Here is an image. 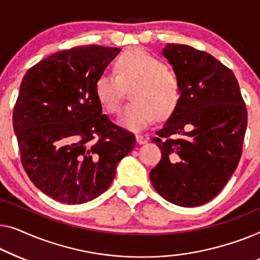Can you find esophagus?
I'll list each match as a JSON object with an SVG mask.
<instances>
[{"label": "esophagus", "mask_w": 260, "mask_h": 260, "mask_svg": "<svg viewBox=\"0 0 260 260\" xmlns=\"http://www.w3.org/2000/svg\"><path fill=\"white\" fill-rule=\"evenodd\" d=\"M147 140H148V137H146V135H144V134H137V142H138V144H140V145L146 144V142H147Z\"/></svg>", "instance_id": "esophagus-1"}]
</instances>
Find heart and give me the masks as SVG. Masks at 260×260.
<instances>
[{
    "mask_svg": "<svg viewBox=\"0 0 260 260\" xmlns=\"http://www.w3.org/2000/svg\"><path fill=\"white\" fill-rule=\"evenodd\" d=\"M115 73L98 76L95 95L106 111L118 114L125 88L135 86L131 92L133 102L123 109L120 125L142 129L156 116L167 118L177 109L181 99L180 80L160 58L142 49H128L116 58Z\"/></svg>",
    "mask_w": 260,
    "mask_h": 260,
    "instance_id": "1",
    "label": "heart"
}]
</instances>
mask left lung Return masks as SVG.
<instances>
[{
  "instance_id": "left-lung-1",
  "label": "left lung",
  "mask_w": 260,
  "mask_h": 260,
  "mask_svg": "<svg viewBox=\"0 0 260 260\" xmlns=\"http://www.w3.org/2000/svg\"><path fill=\"white\" fill-rule=\"evenodd\" d=\"M162 54L180 80L181 99L152 139L161 159L149 178L167 202L196 207L213 199L238 166L247 109L233 72L211 54L174 43Z\"/></svg>"
}]
</instances>
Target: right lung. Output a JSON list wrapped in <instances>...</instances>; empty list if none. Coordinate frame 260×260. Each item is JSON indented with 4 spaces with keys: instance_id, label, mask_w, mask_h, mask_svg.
Wrapping results in <instances>:
<instances>
[{
    "instance_id": "add662e5",
    "label": "right lung",
    "mask_w": 260,
    "mask_h": 260,
    "mask_svg": "<svg viewBox=\"0 0 260 260\" xmlns=\"http://www.w3.org/2000/svg\"><path fill=\"white\" fill-rule=\"evenodd\" d=\"M120 48L80 46L29 68L14 106L13 126L25 173L60 203L102 194L116 165L134 148L135 135L102 114L95 81Z\"/></svg>"
}]
</instances>
